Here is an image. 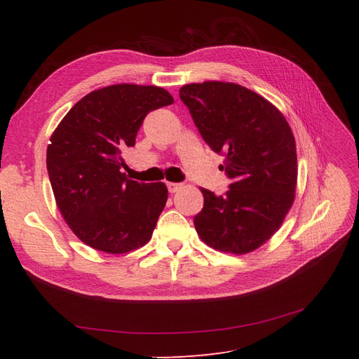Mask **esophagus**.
Listing matches in <instances>:
<instances>
[{"label":"esophagus","mask_w":359,"mask_h":359,"mask_svg":"<svg viewBox=\"0 0 359 359\" xmlns=\"http://www.w3.org/2000/svg\"><path fill=\"white\" fill-rule=\"evenodd\" d=\"M166 187H168V191H170V193H177L179 189L184 187V185H182V184H174V182H168Z\"/></svg>","instance_id":"34e87169"}]
</instances>
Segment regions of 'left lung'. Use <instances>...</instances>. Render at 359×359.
I'll list each match as a JSON object with an SVG mask.
<instances>
[{
    "label": "left lung",
    "mask_w": 359,
    "mask_h": 359,
    "mask_svg": "<svg viewBox=\"0 0 359 359\" xmlns=\"http://www.w3.org/2000/svg\"><path fill=\"white\" fill-rule=\"evenodd\" d=\"M185 103L208 147L224 154L230 189L216 196L202 188L203 208L194 226L207 245L245 255L279 230L294 201L296 143L278 108L236 83L182 86Z\"/></svg>",
    "instance_id": "left-lung-1"
}]
</instances>
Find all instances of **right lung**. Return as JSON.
<instances>
[{"label":"right lung","mask_w":359,"mask_h":359,"mask_svg":"<svg viewBox=\"0 0 359 359\" xmlns=\"http://www.w3.org/2000/svg\"><path fill=\"white\" fill-rule=\"evenodd\" d=\"M172 102L157 86H106L75 103L53 131L46 156L52 191L86 245L121 255L151 239L168 199L166 185L128 179L121 154L135 144L144 117Z\"/></svg>","instance_id":"1"}]
</instances>
